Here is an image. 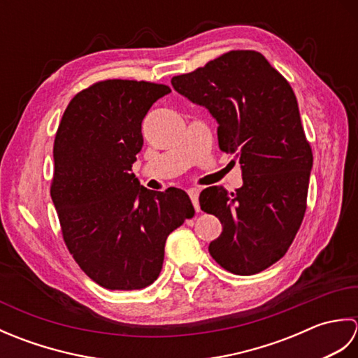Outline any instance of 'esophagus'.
<instances>
[{"mask_svg": "<svg viewBox=\"0 0 358 358\" xmlns=\"http://www.w3.org/2000/svg\"><path fill=\"white\" fill-rule=\"evenodd\" d=\"M187 194H189V196H191V200H192V204H194V208H195V210L196 212H200V203H199V189H189L187 191Z\"/></svg>", "mask_w": 358, "mask_h": 358, "instance_id": "esophagus-1", "label": "esophagus"}]
</instances>
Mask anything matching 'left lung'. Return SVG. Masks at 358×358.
<instances>
[{
	"label": "left lung",
	"mask_w": 358,
	"mask_h": 358,
	"mask_svg": "<svg viewBox=\"0 0 358 358\" xmlns=\"http://www.w3.org/2000/svg\"><path fill=\"white\" fill-rule=\"evenodd\" d=\"M171 83L209 110L220 149L241 164L235 192L212 186L200 194L201 209L223 226L209 254L237 275L262 272L287 252L306 210L313 150L294 90L255 50H231Z\"/></svg>",
	"instance_id": "left-lung-1"
}]
</instances>
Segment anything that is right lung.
Segmentation results:
<instances>
[{
	"label": "right lung",
	"instance_id": "add662e5",
	"mask_svg": "<svg viewBox=\"0 0 358 358\" xmlns=\"http://www.w3.org/2000/svg\"><path fill=\"white\" fill-rule=\"evenodd\" d=\"M164 85L95 83L67 106L53 143L52 201L69 252L95 283L132 291L154 283L166 238L194 215L181 189L149 191L131 172L141 123Z\"/></svg>",
	"mask_w": 358,
	"mask_h": 358
}]
</instances>
